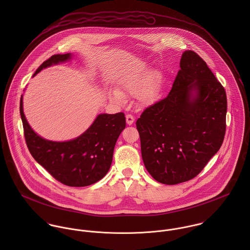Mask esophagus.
Masks as SVG:
<instances>
[{
    "label": "esophagus",
    "instance_id": "1",
    "mask_svg": "<svg viewBox=\"0 0 250 250\" xmlns=\"http://www.w3.org/2000/svg\"><path fill=\"white\" fill-rule=\"evenodd\" d=\"M134 121H135V118L132 114H127L126 115V122H127L128 125H132L134 123Z\"/></svg>",
    "mask_w": 250,
    "mask_h": 250
}]
</instances>
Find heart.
<instances>
[{
    "label": "heart",
    "mask_w": 250,
    "mask_h": 250,
    "mask_svg": "<svg viewBox=\"0 0 250 250\" xmlns=\"http://www.w3.org/2000/svg\"><path fill=\"white\" fill-rule=\"evenodd\" d=\"M162 84V77L157 72L145 67L126 76L122 80V91L117 88H109L107 97L113 103L122 104L125 102V95L137 96V100L142 107H150L159 98Z\"/></svg>",
    "instance_id": "1"
}]
</instances>
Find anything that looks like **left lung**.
<instances>
[{
    "instance_id": "left-lung-1",
    "label": "left lung",
    "mask_w": 250,
    "mask_h": 250,
    "mask_svg": "<svg viewBox=\"0 0 250 250\" xmlns=\"http://www.w3.org/2000/svg\"><path fill=\"white\" fill-rule=\"evenodd\" d=\"M180 67L167 97L136 123L145 168L166 185L194 178L219 150L226 129V93L207 63L186 51Z\"/></svg>"
}]
</instances>
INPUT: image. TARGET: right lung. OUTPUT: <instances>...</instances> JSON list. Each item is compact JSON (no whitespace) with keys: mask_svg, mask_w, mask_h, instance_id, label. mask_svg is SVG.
Masks as SVG:
<instances>
[{"mask_svg":"<svg viewBox=\"0 0 250 250\" xmlns=\"http://www.w3.org/2000/svg\"><path fill=\"white\" fill-rule=\"evenodd\" d=\"M71 53L54 55L44 62L33 77L47 67L72 60ZM20 114L28 148L36 162L53 177L69 187H85L106 176L116 141L126 127L123 112L100 113L79 137L66 142L46 140L32 129L20 99Z\"/></svg>","mask_w":250,"mask_h":250,"instance_id":"add662e5","label":"right lung"}]
</instances>
